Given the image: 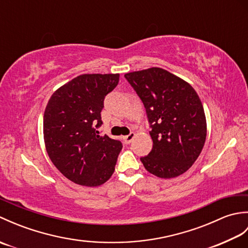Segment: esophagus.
I'll list each match as a JSON object with an SVG mask.
<instances>
[{"label":"esophagus","mask_w":248,"mask_h":248,"mask_svg":"<svg viewBox=\"0 0 248 248\" xmlns=\"http://www.w3.org/2000/svg\"><path fill=\"white\" fill-rule=\"evenodd\" d=\"M134 138H135V133H130L129 135H127V136H124V141L125 144H130L131 141H132L133 140H134Z\"/></svg>","instance_id":"1"}]
</instances>
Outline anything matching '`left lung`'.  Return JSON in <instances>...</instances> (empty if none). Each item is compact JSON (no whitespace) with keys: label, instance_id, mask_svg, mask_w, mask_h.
<instances>
[{"label":"left lung","instance_id":"left-lung-1","mask_svg":"<svg viewBox=\"0 0 248 248\" xmlns=\"http://www.w3.org/2000/svg\"><path fill=\"white\" fill-rule=\"evenodd\" d=\"M144 103L154 141L140 157L152 175L170 179L182 175L197 160L207 138L202 103L186 81L159 67L124 75Z\"/></svg>","mask_w":248,"mask_h":248}]
</instances>
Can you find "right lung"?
Here are the masks:
<instances>
[{
    "label": "right lung",
    "mask_w": 248,
    "mask_h": 248,
    "mask_svg": "<svg viewBox=\"0 0 248 248\" xmlns=\"http://www.w3.org/2000/svg\"><path fill=\"white\" fill-rule=\"evenodd\" d=\"M119 73H85L57 88L44 114V140L52 163L70 181L99 186L112 177L123 144L100 135L103 100Z\"/></svg>",
    "instance_id": "obj_1"
}]
</instances>
